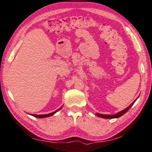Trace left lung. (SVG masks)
Instances as JSON below:
<instances>
[{
	"instance_id": "left-lung-1",
	"label": "left lung",
	"mask_w": 152,
	"mask_h": 152,
	"mask_svg": "<svg viewBox=\"0 0 152 152\" xmlns=\"http://www.w3.org/2000/svg\"><path fill=\"white\" fill-rule=\"evenodd\" d=\"M137 100V99H136ZM136 100H134L133 102H132L131 105H129V107H127L126 109H124V110H122L121 112H119L118 113H117V114H114V115H109V114H99V113H97V114H96V115H97L98 117H100V118H110V119H112V118H119V117H120V116H122V115H124L125 113H126L127 112H128L129 111V110L130 109V108H131L132 106V105L134 104V103L135 102V101Z\"/></svg>"
}]
</instances>
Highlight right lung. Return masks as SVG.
<instances>
[{
    "label": "right lung",
    "mask_w": 152,
    "mask_h": 152,
    "mask_svg": "<svg viewBox=\"0 0 152 152\" xmlns=\"http://www.w3.org/2000/svg\"><path fill=\"white\" fill-rule=\"evenodd\" d=\"M61 106V107H59L58 110H57L55 112H53L52 113H50V114H40V115H37V114H32V115H33V116H34L36 118H47V117H49V116H51V115H53V114H55V113H56L57 112H58L59 110H60L62 108Z\"/></svg>",
    "instance_id": "add662e5"
}]
</instances>
